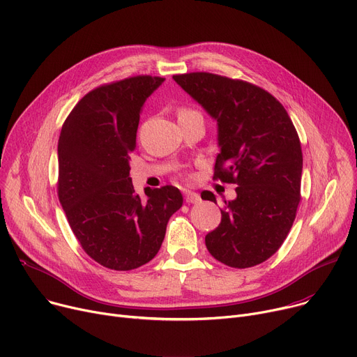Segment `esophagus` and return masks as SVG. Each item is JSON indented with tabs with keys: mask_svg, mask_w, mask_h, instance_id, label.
I'll return each instance as SVG.
<instances>
[{
	"mask_svg": "<svg viewBox=\"0 0 357 357\" xmlns=\"http://www.w3.org/2000/svg\"><path fill=\"white\" fill-rule=\"evenodd\" d=\"M185 201L188 204H198V202H201V197L197 192H186L185 194Z\"/></svg>",
	"mask_w": 357,
	"mask_h": 357,
	"instance_id": "34e87169",
	"label": "esophagus"
}]
</instances>
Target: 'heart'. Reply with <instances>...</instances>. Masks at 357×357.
Instances as JSON below:
<instances>
[{
    "label": "heart",
    "mask_w": 357,
    "mask_h": 357,
    "mask_svg": "<svg viewBox=\"0 0 357 357\" xmlns=\"http://www.w3.org/2000/svg\"><path fill=\"white\" fill-rule=\"evenodd\" d=\"M189 112H194L192 109H186V107H183V109H181L179 112H178V116H181V114H186V113H189Z\"/></svg>",
    "instance_id": "heart-1"
}]
</instances>
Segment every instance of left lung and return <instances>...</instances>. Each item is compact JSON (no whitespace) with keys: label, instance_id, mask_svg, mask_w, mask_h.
<instances>
[{"label":"left lung","instance_id":"8db88e82","mask_svg":"<svg viewBox=\"0 0 357 357\" xmlns=\"http://www.w3.org/2000/svg\"><path fill=\"white\" fill-rule=\"evenodd\" d=\"M174 80L218 122L213 181L238 185L205 245L232 268L264 263L287 238L301 199L303 153L291 119L273 94L244 80L206 71ZM201 197L217 202L209 191Z\"/></svg>","mask_w":357,"mask_h":357}]
</instances>
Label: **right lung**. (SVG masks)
<instances>
[{"mask_svg": "<svg viewBox=\"0 0 357 357\" xmlns=\"http://www.w3.org/2000/svg\"><path fill=\"white\" fill-rule=\"evenodd\" d=\"M162 82L140 75L93 89L59 137L57 194L68 225L84 252L110 270L149 263L182 206L178 188H146L144 199L129 176L142 107Z\"/></svg>", "mask_w": 357, "mask_h": 357, "instance_id": "1", "label": "right lung"}]
</instances>
